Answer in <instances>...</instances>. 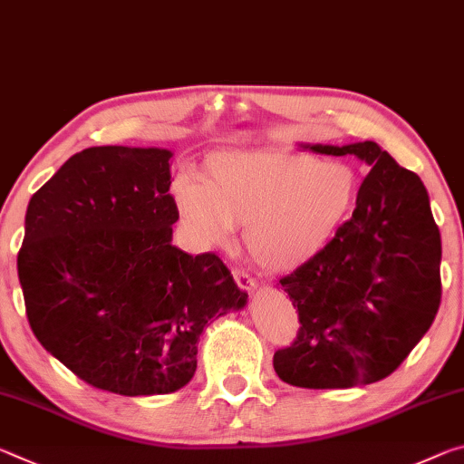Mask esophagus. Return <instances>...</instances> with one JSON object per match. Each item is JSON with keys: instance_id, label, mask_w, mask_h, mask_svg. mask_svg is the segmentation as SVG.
Listing matches in <instances>:
<instances>
[{"instance_id": "esophagus-1", "label": "esophagus", "mask_w": 464, "mask_h": 464, "mask_svg": "<svg viewBox=\"0 0 464 464\" xmlns=\"http://www.w3.org/2000/svg\"><path fill=\"white\" fill-rule=\"evenodd\" d=\"M232 277H234V282H237V285L240 287L242 292H255V287H256V282L253 277L248 276L246 271H240V269H232Z\"/></svg>"}]
</instances>
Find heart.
Returning a JSON list of instances; mask_svg holds the SVG:
<instances>
[{
  "label": "heart",
  "instance_id": "heart-1",
  "mask_svg": "<svg viewBox=\"0 0 464 464\" xmlns=\"http://www.w3.org/2000/svg\"><path fill=\"white\" fill-rule=\"evenodd\" d=\"M180 216L205 246L245 227L259 267L287 273L323 253L360 197V177L345 162L276 148L226 150L203 164L201 180L182 174L172 187Z\"/></svg>",
  "mask_w": 464,
  "mask_h": 464
}]
</instances>
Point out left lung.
<instances>
[{
	"label": "left lung",
	"instance_id": "obj_1",
	"mask_svg": "<svg viewBox=\"0 0 464 464\" xmlns=\"http://www.w3.org/2000/svg\"><path fill=\"white\" fill-rule=\"evenodd\" d=\"M300 148L355 156L370 172L329 246L279 279L298 308L300 331L277 349L273 368L300 389L378 382L411 353L440 308L442 240L430 197L376 141Z\"/></svg>",
	"mask_w": 464,
	"mask_h": 464
}]
</instances>
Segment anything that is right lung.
<instances>
[{
    "label": "right lung",
    "mask_w": 464,
    "mask_h": 464,
    "mask_svg": "<svg viewBox=\"0 0 464 464\" xmlns=\"http://www.w3.org/2000/svg\"><path fill=\"white\" fill-rule=\"evenodd\" d=\"M170 158L82 150L26 209L18 277L30 329L83 382L123 397L191 382L205 324L248 298L219 256L172 245Z\"/></svg>",
    "instance_id": "add662e5"
}]
</instances>
